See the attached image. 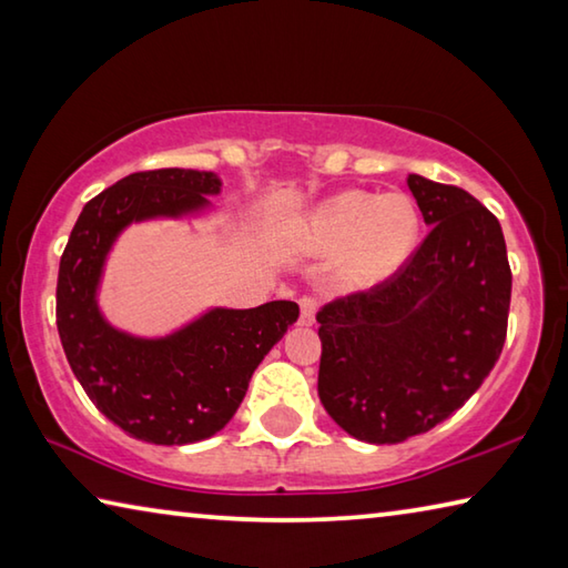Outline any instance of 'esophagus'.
Masks as SVG:
<instances>
[{
  "label": "esophagus",
  "instance_id": "esophagus-1",
  "mask_svg": "<svg viewBox=\"0 0 568 568\" xmlns=\"http://www.w3.org/2000/svg\"><path fill=\"white\" fill-rule=\"evenodd\" d=\"M297 305H301V325H313L315 321V297L311 295H303L301 301H297Z\"/></svg>",
  "mask_w": 568,
  "mask_h": 568
}]
</instances>
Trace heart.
<instances>
[{"label": "heart", "mask_w": 568, "mask_h": 568, "mask_svg": "<svg viewBox=\"0 0 568 568\" xmlns=\"http://www.w3.org/2000/svg\"><path fill=\"white\" fill-rule=\"evenodd\" d=\"M307 237L318 250L351 245L343 267L345 287H371L408 261L418 237V210L406 192H343L318 207L307 223Z\"/></svg>", "instance_id": "obj_1"}]
</instances>
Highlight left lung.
<instances>
[{"label":"left lung","mask_w":568,"mask_h":568,"mask_svg":"<svg viewBox=\"0 0 568 568\" xmlns=\"http://www.w3.org/2000/svg\"><path fill=\"white\" fill-rule=\"evenodd\" d=\"M430 227L388 281L318 313V396L365 444L426 434L474 396L501 355L511 305L506 240L456 185L408 175Z\"/></svg>","instance_id":"8db88e82"}]
</instances>
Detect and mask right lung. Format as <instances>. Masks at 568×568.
Masks as SVG:
<instances>
[{
    "mask_svg": "<svg viewBox=\"0 0 568 568\" xmlns=\"http://www.w3.org/2000/svg\"><path fill=\"white\" fill-rule=\"evenodd\" d=\"M220 178L148 170L114 182L82 207L57 275V331L84 393L114 426L155 446H185L225 428L261 361L297 321V305L213 307L165 338L112 328L98 305L104 261L130 223L195 215Z\"/></svg>",
    "mask_w": 568,
    "mask_h": 568,
    "instance_id": "obj_1",
    "label": "right lung"
}]
</instances>
